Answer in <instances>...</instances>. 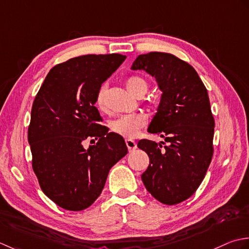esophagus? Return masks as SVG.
I'll list each match as a JSON object with an SVG mask.
<instances>
[{"label": "esophagus", "mask_w": 249, "mask_h": 249, "mask_svg": "<svg viewBox=\"0 0 249 249\" xmlns=\"http://www.w3.org/2000/svg\"><path fill=\"white\" fill-rule=\"evenodd\" d=\"M125 145H126V147H128V149H129L130 153H131V151H133V150L136 149V143H135L134 141L125 140Z\"/></svg>", "instance_id": "obj_1"}]
</instances>
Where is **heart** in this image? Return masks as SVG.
Wrapping results in <instances>:
<instances>
[{"label": "heart", "instance_id": "obj_1", "mask_svg": "<svg viewBox=\"0 0 249 249\" xmlns=\"http://www.w3.org/2000/svg\"><path fill=\"white\" fill-rule=\"evenodd\" d=\"M125 87L129 90V92L135 96H142L146 93L148 89L146 80L139 76H131L125 80ZM105 94L106 87H101L98 94H96V105L100 109H105ZM147 119L142 114H133V115H124L121 116L118 119L111 121L110 129L115 133H117L126 139H133L138 135L139 131L146 125Z\"/></svg>", "mask_w": 249, "mask_h": 249}]
</instances>
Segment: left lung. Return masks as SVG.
<instances>
[{
	"label": "left lung",
	"mask_w": 249,
	"mask_h": 249,
	"mask_svg": "<svg viewBox=\"0 0 249 249\" xmlns=\"http://www.w3.org/2000/svg\"><path fill=\"white\" fill-rule=\"evenodd\" d=\"M131 70L145 71L162 91L147 131L167 143L162 147L154 141L139 142L149 157L142 180L155 199L178 204L199 188L212 161L215 121L207 90L196 70L171 53L140 54Z\"/></svg>",
	"instance_id": "1"
}]
</instances>
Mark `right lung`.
<instances>
[{
  "mask_svg": "<svg viewBox=\"0 0 249 249\" xmlns=\"http://www.w3.org/2000/svg\"><path fill=\"white\" fill-rule=\"evenodd\" d=\"M125 58L110 53L70 59L50 70L35 96L28 129L33 171L44 194L64 210L92 204L111 166L128 154L123 136L99 124L102 118L94 105L101 86ZM89 137L98 142L86 150Z\"/></svg>",
  "mask_w": 249,
  "mask_h": 249,
  "instance_id": "right-lung-1",
  "label": "right lung"
}]
</instances>
